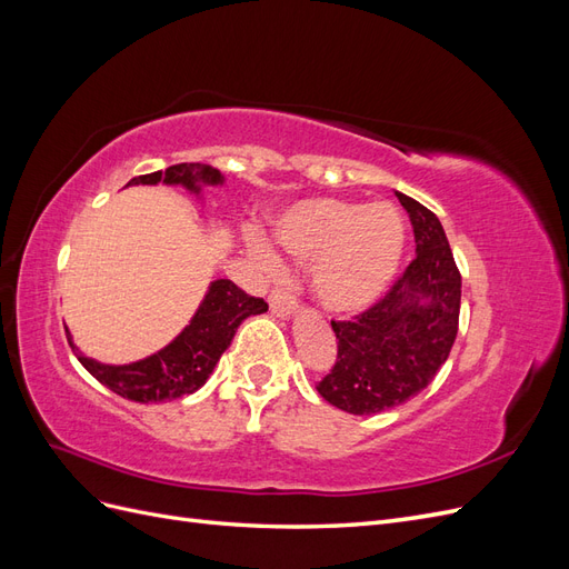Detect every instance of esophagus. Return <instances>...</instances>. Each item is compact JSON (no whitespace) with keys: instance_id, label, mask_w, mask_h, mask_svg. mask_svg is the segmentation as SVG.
<instances>
[{"instance_id":"obj_1","label":"esophagus","mask_w":569,"mask_h":569,"mask_svg":"<svg viewBox=\"0 0 569 569\" xmlns=\"http://www.w3.org/2000/svg\"><path fill=\"white\" fill-rule=\"evenodd\" d=\"M268 301H270V313H274L278 318H289L297 311V299L287 289H274Z\"/></svg>"}]
</instances>
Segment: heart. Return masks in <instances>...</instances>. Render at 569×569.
<instances>
[{"label":"heart","mask_w":569,"mask_h":569,"mask_svg":"<svg viewBox=\"0 0 569 569\" xmlns=\"http://www.w3.org/2000/svg\"><path fill=\"white\" fill-rule=\"evenodd\" d=\"M274 239L308 263V289L320 308L337 316L366 311L389 289L406 247L403 218L387 201L358 203L316 197L291 203L274 220ZM251 251L268 270L280 256L263 237H251Z\"/></svg>","instance_id":"1"}]
</instances>
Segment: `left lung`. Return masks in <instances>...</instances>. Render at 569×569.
Listing matches in <instances>:
<instances>
[{
    "instance_id": "obj_1",
    "label": "left lung",
    "mask_w": 569,
    "mask_h": 569,
    "mask_svg": "<svg viewBox=\"0 0 569 569\" xmlns=\"http://www.w3.org/2000/svg\"><path fill=\"white\" fill-rule=\"evenodd\" d=\"M416 234V261L389 295L351 322H335L337 363L316 385L327 403L375 416L410 401L446 363L458 335L460 272L439 218L393 192Z\"/></svg>"
}]
</instances>
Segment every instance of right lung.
Wrapping results in <instances>:
<instances>
[{"mask_svg": "<svg viewBox=\"0 0 569 569\" xmlns=\"http://www.w3.org/2000/svg\"><path fill=\"white\" fill-rule=\"evenodd\" d=\"M173 184L203 201V187H220L226 176L206 163H178L157 173L132 178L128 184ZM268 311L263 299H253L230 280H213L182 332L163 349L132 363L111 366L82 356L66 330L68 343L82 368L113 393L137 403H163L194 393L209 380L220 356L232 343L237 327L251 316Z\"/></svg>", "mask_w": 569, "mask_h": 569, "instance_id": "1", "label": "right lung"}]
</instances>
